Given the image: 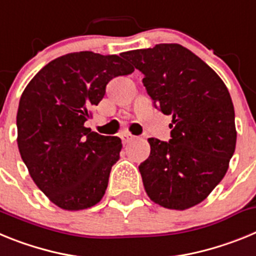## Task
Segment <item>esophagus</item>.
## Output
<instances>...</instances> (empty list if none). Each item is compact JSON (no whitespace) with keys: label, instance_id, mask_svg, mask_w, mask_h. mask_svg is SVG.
<instances>
[{"label":"esophagus","instance_id":"1","mask_svg":"<svg viewBox=\"0 0 256 256\" xmlns=\"http://www.w3.org/2000/svg\"><path fill=\"white\" fill-rule=\"evenodd\" d=\"M134 138V136H132L130 133H123V134H122V141H123V144H130V142L133 141Z\"/></svg>","mask_w":256,"mask_h":256}]
</instances>
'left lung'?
<instances>
[{"mask_svg":"<svg viewBox=\"0 0 256 256\" xmlns=\"http://www.w3.org/2000/svg\"><path fill=\"white\" fill-rule=\"evenodd\" d=\"M144 78L154 106L173 118L169 142L148 138L138 166L148 198L184 210L206 198L227 173L236 148L234 108L218 74L177 44L124 52Z\"/></svg>","mask_w":256,"mask_h":256,"instance_id":"1","label":"left lung"}]
</instances>
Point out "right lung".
<instances>
[{
  "mask_svg": "<svg viewBox=\"0 0 256 256\" xmlns=\"http://www.w3.org/2000/svg\"><path fill=\"white\" fill-rule=\"evenodd\" d=\"M133 70L118 55L73 52L42 68L22 92L18 148L38 188L61 209H87L105 195L122 141L91 132L84 123L106 84Z\"/></svg>",
  "mask_w": 256,
  "mask_h": 256,
  "instance_id": "obj_1",
  "label": "right lung"
}]
</instances>
